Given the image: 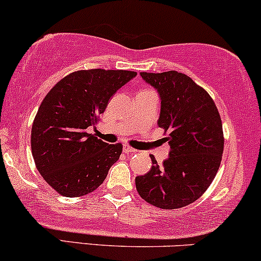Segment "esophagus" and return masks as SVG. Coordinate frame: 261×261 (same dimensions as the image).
I'll list each match as a JSON object with an SVG mask.
<instances>
[{
	"label": "esophagus",
	"instance_id": "esophagus-1",
	"mask_svg": "<svg viewBox=\"0 0 261 261\" xmlns=\"http://www.w3.org/2000/svg\"><path fill=\"white\" fill-rule=\"evenodd\" d=\"M123 151L124 153H135V151H136V149H134V148H131V147H128V146H126V144H125V146L123 147Z\"/></svg>",
	"mask_w": 261,
	"mask_h": 261
}]
</instances>
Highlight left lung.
<instances>
[{"label":"left lung","mask_w":261,"mask_h":261,"mask_svg":"<svg viewBox=\"0 0 261 261\" xmlns=\"http://www.w3.org/2000/svg\"><path fill=\"white\" fill-rule=\"evenodd\" d=\"M160 96L158 125L169 131L170 156L163 167L150 155L149 172L136 177L143 200L163 210L196 201L216 177L224 149L223 126L212 97L187 74L141 72Z\"/></svg>","instance_id":"obj_1"}]
</instances>
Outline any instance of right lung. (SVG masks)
Segmentation results:
<instances>
[{
	"instance_id": "1",
	"label": "right lung",
	"mask_w": 261,
	"mask_h": 261,
	"mask_svg": "<svg viewBox=\"0 0 261 261\" xmlns=\"http://www.w3.org/2000/svg\"><path fill=\"white\" fill-rule=\"evenodd\" d=\"M136 72L77 71L66 75L42 101L31 131L36 167L51 188L67 197L83 196L103 183L123 146L88 134L108 101Z\"/></svg>"
}]
</instances>
